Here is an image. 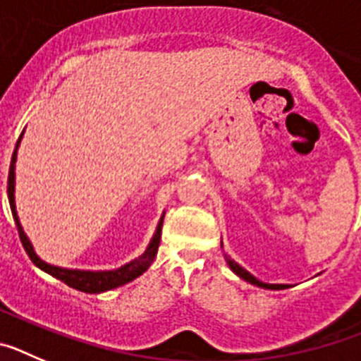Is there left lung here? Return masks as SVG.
<instances>
[{
    "instance_id": "8db88e82",
    "label": "left lung",
    "mask_w": 361,
    "mask_h": 361,
    "mask_svg": "<svg viewBox=\"0 0 361 361\" xmlns=\"http://www.w3.org/2000/svg\"><path fill=\"white\" fill-rule=\"evenodd\" d=\"M226 262H228L229 269H231L233 273H235V275H238L242 280H245V282L253 283V286H257V288H264V289H286V288H288L286 283H264V282H260V280L255 279V276L251 275V273H247V271H245L244 267L238 266V264L235 262V260H231V258L226 257Z\"/></svg>"
}]
</instances>
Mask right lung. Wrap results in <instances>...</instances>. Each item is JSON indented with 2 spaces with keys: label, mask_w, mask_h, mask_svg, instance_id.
I'll use <instances>...</instances> for the list:
<instances>
[{
  "label": "right lung",
  "mask_w": 361,
  "mask_h": 361,
  "mask_svg": "<svg viewBox=\"0 0 361 361\" xmlns=\"http://www.w3.org/2000/svg\"><path fill=\"white\" fill-rule=\"evenodd\" d=\"M21 137H23V133L19 135L18 145H16L14 153H12V162H11V170H8V183H6V191H8V202H11L12 215H14L16 226H18L19 238H21V242H23L25 251H27V255L30 257L32 262L36 264L41 271H44V273L52 275L54 279L61 280V282H65L66 286H70V288L78 289V291H82V293L110 291V289L119 288V286H124V283L132 282V280L137 279V276H141L142 273H145V271L152 266L153 258H155V255H157L159 244H161V231H162V220H164V215H162L161 220H159V226H157V229H155V235H153V238L149 240V244H148V247H146L145 253H142L139 258H135V260H132V262L121 266L119 269H114V271L66 269V267H57V266H52V264L43 262V260L37 257L36 251H34V247H32L30 240H28V237L25 235L23 228H21L18 212H16V200H14L16 173H14V170H16V157H18V146H19V142H21Z\"/></svg>",
  "instance_id": "right-lung-1"
}]
</instances>
